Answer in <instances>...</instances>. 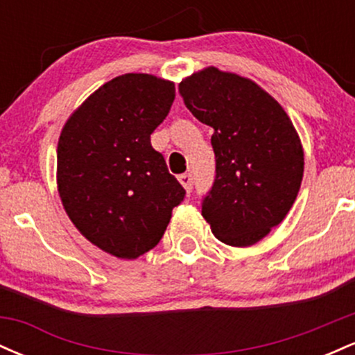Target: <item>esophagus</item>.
Masks as SVG:
<instances>
[{
	"mask_svg": "<svg viewBox=\"0 0 355 355\" xmlns=\"http://www.w3.org/2000/svg\"><path fill=\"white\" fill-rule=\"evenodd\" d=\"M178 180H180V183L183 185V189H185L187 191L191 190V185H193V177H191V173L178 175Z\"/></svg>",
	"mask_w": 355,
	"mask_h": 355,
	"instance_id": "1",
	"label": "esophagus"
}]
</instances>
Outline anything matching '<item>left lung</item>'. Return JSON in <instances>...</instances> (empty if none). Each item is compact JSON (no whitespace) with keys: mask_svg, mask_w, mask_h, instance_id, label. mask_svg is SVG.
<instances>
[{"mask_svg":"<svg viewBox=\"0 0 355 355\" xmlns=\"http://www.w3.org/2000/svg\"><path fill=\"white\" fill-rule=\"evenodd\" d=\"M191 115L214 128L215 182L202 205L211 234L250 247L294 205L304 177V148L285 110L255 81L207 67L178 85Z\"/></svg>","mask_w":355,"mask_h":355,"instance_id":"8db88e82","label":"left lung"}]
</instances>
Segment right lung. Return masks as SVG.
I'll list each match as a JSON object with an SVG mask.
<instances>
[{"mask_svg":"<svg viewBox=\"0 0 355 355\" xmlns=\"http://www.w3.org/2000/svg\"><path fill=\"white\" fill-rule=\"evenodd\" d=\"M173 98V81L126 73L93 92L61 128L56 185L63 209L85 239L118 259L152 250L185 197L150 144Z\"/></svg>","mask_w":355,"mask_h":355,"instance_id":"obj_1","label":"right lung"}]
</instances>
